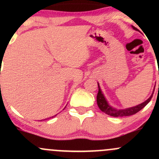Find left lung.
<instances>
[{
    "mask_svg": "<svg viewBox=\"0 0 159 159\" xmlns=\"http://www.w3.org/2000/svg\"><path fill=\"white\" fill-rule=\"evenodd\" d=\"M133 29L138 30V29L134 27H133ZM98 92L97 94V104L98 105L99 108H100L101 111H102L103 112H105V114L107 115H111V116H113V117H125V116H130V115H132L136 114L137 112H139V111L142 110L147 104L149 102L151 101L152 99V95L150 96V98L148 99V100L145 101V102L143 103L140 104V105H137V106H134V107H131V108H126V109H115V108H113L112 107H111L108 104L107 102L106 99L104 97V94H102V91H101L100 87H99V84H98ZM159 87V85H158ZM154 93V92H153Z\"/></svg>",
    "mask_w": 159,
    "mask_h": 159,
    "instance_id": "1",
    "label": "left lung"
}]
</instances>
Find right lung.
<instances>
[{
    "label": "right lung",
    "mask_w": 159,
    "mask_h": 159,
    "mask_svg": "<svg viewBox=\"0 0 159 159\" xmlns=\"http://www.w3.org/2000/svg\"><path fill=\"white\" fill-rule=\"evenodd\" d=\"M54 116H55V115H54ZM53 117H54V116H52V117H51V118H53Z\"/></svg>",
    "instance_id": "1"
}]
</instances>
